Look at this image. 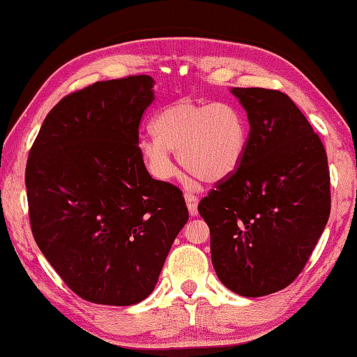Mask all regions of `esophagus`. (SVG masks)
Here are the masks:
<instances>
[{"label": "esophagus", "mask_w": 357, "mask_h": 357, "mask_svg": "<svg viewBox=\"0 0 357 357\" xmlns=\"http://www.w3.org/2000/svg\"><path fill=\"white\" fill-rule=\"evenodd\" d=\"M184 199H185V204H188L189 213L192 216H195L197 213H199V199H197V195L190 192H184Z\"/></svg>", "instance_id": "obj_1"}]
</instances>
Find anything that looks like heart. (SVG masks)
<instances>
[{
	"instance_id": "b5f03b06",
	"label": "heart",
	"mask_w": 357,
	"mask_h": 357,
	"mask_svg": "<svg viewBox=\"0 0 357 357\" xmlns=\"http://www.w3.org/2000/svg\"><path fill=\"white\" fill-rule=\"evenodd\" d=\"M151 130L153 137L139 142V153L155 179L176 173L169 153H178L185 172L204 183L232 176L245 160L248 121L232 102L179 99L153 116Z\"/></svg>"
}]
</instances>
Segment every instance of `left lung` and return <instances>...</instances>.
<instances>
[{
	"label": "left lung",
	"instance_id": "8db88e82",
	"mask_svg": "<svg viewBox=\"0 0 357 357\" xmlns=\"http://www.w3.org/2000/svg\"><path fill=\"white\" fill-rule=\"evenodd\" d=\"M245 109V160L199 204L210 227L218 279L241 296L289 287L310 259L331 215L327 153L289 96L232 88Z\"/></svg>",
	"mask_w": 357,
	"mask_h": 357
}]
</instances>
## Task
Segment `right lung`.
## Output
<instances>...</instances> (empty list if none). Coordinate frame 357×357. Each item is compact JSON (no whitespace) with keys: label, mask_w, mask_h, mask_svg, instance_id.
Returning <instances> with one entry per match:
<instances>
[{"label":"right lung","mask_w":357,"mask_h":357,"mask_svg":"<svg viewBox=\"0 0 357 357\" xmlns=\"http://www.w3.org/2000/svg\"><path fill=\"white\" fill-rule=\"evenodd\" d=\"M153 78L98 82L63 98L43 121L25 168L36 245L83 300L136 305L155 289L189 220L183 192L153 179L139 123Z\"/></svg>","instance_id":"obj_1"}]
</instances>
